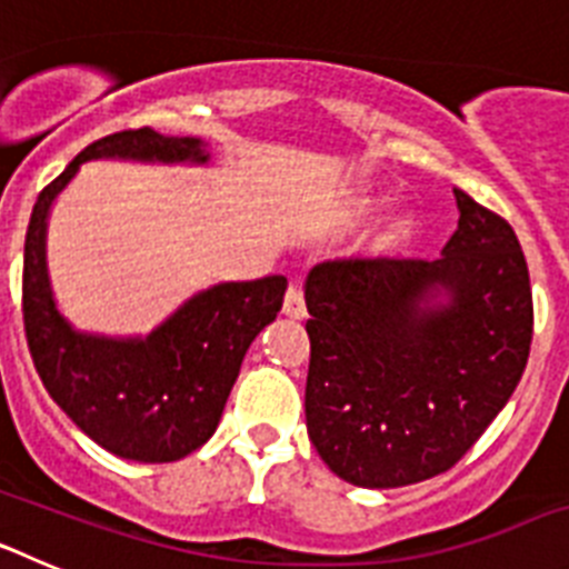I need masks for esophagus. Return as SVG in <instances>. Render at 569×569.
Instances as JSON below:
<instances>
[{
  "mask_svg": "<svg viewBox=\"0 0 569 569\" xmlns=\"http://www.w3.org/2000/svg\"><path fill=\"white\" fill-rule=\"evenodd\" d=\"M284 316L290 319H305L308 316V308H305V293L296 281H290L288 293H284Z\"/></svg>",
  "mask_w": 569,
  "mask_h": 569,
  "instance_id": "obj_1",
  "label": "esophagus"
}]
</instances>
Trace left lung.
<instances>
[{
	"label": "left lung",
	"mask_w": 569,
	"mask_h": 569,
	"mask_svg": "<svg viewBox=\"0 0 569 569\" xmlns=\"http://www.w3.org/2000/svg\"><path fill=\"white\" fill-rule=\"evenodd\" d=\"M453 193L459 228L439 259L321 261L305 284L308 436L356 487L450 470L525 373L532 290L521 244L499 213Z\"/></svg>",
	"instance_id": "1"
}]
</instances>
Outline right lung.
I'll list each match as a JSON object with an SVG mask.
<instances>
[{"label":"right lung","instance_id":"1","mask_svg":"<svg viewBox=\"0 0 569 569\" xmlns=\"http://www.w3.org/2000/svg\"><path fill=\"white\" fill-rule=\"evenodd\" d=\"M208 162L190 136L119 130L88 144L39 193L24 236L22 319L28 350L50 399L108 453L130 461H179L213 436L250 341L276 319L284 276L224 281L202 290L148 339L77 333L59 316L44 268L50 204L88 159Z\"/></svg>","mask_w":569,"mask_h":569}]
</instances>
